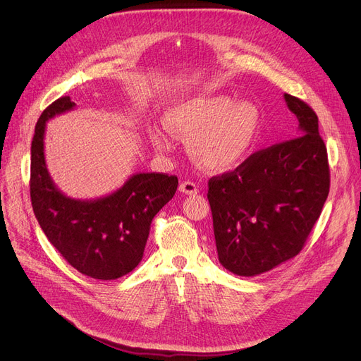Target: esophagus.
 Listing matches in <instances>:
<instances>
[{
  "label": "esophagus",
  "mask_w": 361,
  "mask_h": 361,
  "mask_svg": "<svg viewBox=\"0 0 361 361\" xmlns=\"http://www.w3.org/2000/svg\"><path fill=\"white\" fill-rule=\"evenodd\" d=\"M180 192L184 193V195H188V196H195V195H197L199 188H197V185H196L195 183H192V181H183V183L180 184Z\"/></svg>",
  "instance_id": "obj_1"
}]
</instances>
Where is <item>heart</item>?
Segmentation results:
<instances>
[{
  "mask_svg": "<svg viewBox=\"0 0 361 361\" xmlns=\"http://www.w3.org/2000/svg\"><path fill=\"white\" fill-rule=\"evenodd\" d=\"M260 111L252 101H237L226 94H206L171 105L165 114L169 131L190 140L196 164L211 173H225L241 165L255 149L260 131ZM157 149L169 147L161 128L150 130Z\"/></svg>",
  "mask_w": 361,
  "mask_h": 361,
  "instance_id": "obj_1",
  "label": "heart"
}]
</instances>
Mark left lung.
<instances>
[{"label":"left lung","mask_w":361,"mask_h":361,"mask_svg":"<svg viewBox=\"0 0 361 361\" xmlns=\"http://www.w3.org/2000/svg\"><path fill=\"white\" fill-rule=\"evenodd\" d=\"M283 99L297 116L298 137L256 152L207 184L218 259L240 276L268 272L298 255L329 193L316 112L288 93Z\"/></svg>","instance_id":"obj_1"}]
</instances>
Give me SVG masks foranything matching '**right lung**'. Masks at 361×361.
Wrapping results in <instances>:
<instances>
[{"instance_id": "add662e5", "label": "right lung", "mask_w": 361, "mask_h": 361, "mask_svg": "<svg viewBox=\"0 0 361 361\" xmlns=\"http://www.w3.org/2000/svg\"><path fill=\"white\" fill-rule=\"evenodd\" d=\"M74 106L70 97H63L36 123L30 147L33 212L51 244L74 269L94 279H117L140 263L152 219L176 195L178 178L139 173L104 197L66 196L48 173L44 139L47 121Z\"/></svg>"}]
</instances>
